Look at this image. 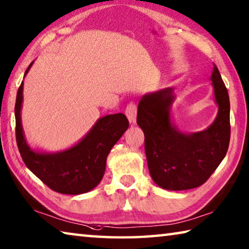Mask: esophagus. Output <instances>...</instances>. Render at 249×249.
<instances>
[{
    "instance_id": "obj_1",
    "label": "esophagus",
    "mask_w": 249,
    "mask_h": 249,
    "mask_svg": "<svg viewBox=\"0 0 249 249\" xmlns=\"http://www.w3.org/2000/svg\"><path fill=\"white\" fill-rule=\"evenodd\" d=\"M126 116L129 121L130 124L136 123V117H137V107L134 105V103H129L125 110Z\"/></svg>"
}]
</instances>
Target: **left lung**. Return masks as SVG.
<instances>
[{"mask_svg": "<svg viewBox=\"0 0 249 249\" xmlns=\"http://www.w3.org/2000/svg\"><path fill=\"white\" fill-rule=\"evenodd\" d=\"M218 114L201 132L184 133L172 121V87L146 93L138 103L137 124L144 134L149 173L158 186L185 191L200 186L227 155L231 126L228 89L213 64L210 77Z\"/></svg>", "mask_w": 249, "mask_h": 249, "instance_id": "left-lung-1", "label": "left lung"}]
</instances>
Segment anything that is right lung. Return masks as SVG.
Returning <instances> with one entry per match:
<instances>
[{"label": "right lung", "instance_id": "add662e5", "mask_svg": "<svg viewBox=\"0 0 249 249\" xmlns=\"http://www.w3.org/2000/svg\"><path fill=\"white\" fill-rule=\"evenodd\" d=\"M33 64L34 61L25 76ZM22 89L24 81L18 89L15 103L16 142L27 168L54 192L79 195L91 191L101 182L112 147L128 128L127 117L123 113L100 117L77 143L65 150H36L27 142L21 125Z\"/></svg>", "mask_w": 249, "mask_h": 249}]
</instances>
